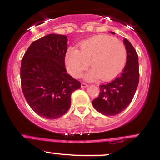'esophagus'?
<instances>
[{
  "label": "esophagus",
  "mask_w": 160,
  "mask_h": 160,
  "mask_svg": "<svg viewBox=\"0 0 160 160\" xmlns=\"http://www.w3.org/2000/svg\"><path fill=\"white\" fill-rule=\"evenodd\" d=\"M87 86H88V84L87 83H86V82H81V87L82 88L87 87Z\"/></svg>",
  "instance_id": "esophagus-1"
}]
</instances>
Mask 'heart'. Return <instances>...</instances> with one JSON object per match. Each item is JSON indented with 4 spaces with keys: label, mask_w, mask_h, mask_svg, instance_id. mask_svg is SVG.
I'll return each instance as SVG.
<instances>
[{
    "label": "heart",
    "mask_w": 160,
    "mask_h": 160,
    "mask_svg": "<svg viewBox=\"0 0 160 160\" xmlns=\"http://www.w3.org/2000/svg\"><path fill=\"white\" fill-rule=\"evenodd\" d=\"M127 52L123 43L106 35H98L85 40L80 46V51L70 48L66 52L65 62L69 73L75 78L82 76L90 62L92 69L86 79L94 80L101 77L110 80L117 76L123 69Z\"/></svg>",
    "instance_id": "heart-1"
}]
</instances>
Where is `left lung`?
<instances>
[{"mask_svg": "<svg viewBox=\"0 0 160 160\" xmlns=\"http://www.w3.org/2000/svg\"><path fill=\"white\" fill-rule=\"evenodd\" d=\"M123 43L127 57L122 73L110 82L99 86V95L92 101L95 109L105 116H114L124 111L132 101L138 85V56L127 39L125 38Z\"/></svg>", "mask_w": 160, "mask_h": 160, "instance_id": "obj_1", "label": "left lung"}]
</instances>
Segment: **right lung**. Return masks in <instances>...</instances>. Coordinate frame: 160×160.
Instances as JSON below:
<instances>
[{"label": "right lung", "mask_w": 160, "mask_h": 160, "mask_svg": "<svg viewBox=\"0 0 160 160\" xmlns=\"http://www.w3.org/2000/svg\"><path fill=\"white\" fill-rule=\"evenodd\" d=\"M67 37L51 34L34 41L24 55L20 78L28 104L37 114L54 120L67 113L71 95L81 82L67 74Z\"/></svg>", "instance_id": "1"}]
</instances>
